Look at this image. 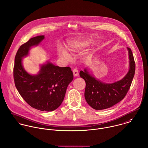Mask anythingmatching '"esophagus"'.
Returning a JSON list of instances; mask_svg holds the SVG:
<instances>
[{"label":"esophagus","mask_w":148,"mask_h":148,"mask_svg":"<svg viewBox=\"0 0 148 148\" xmlns=\"http://www.w3.org/2000/svg\"><path fill=\"white\" fill-rule=\"evenodd\" d=\"M73 75L75 76H77L79 75V71H78V70L77 69H76V68L74 69L73 70Z\"/></svg>","instance_id":"obj_1"}]
</instances>
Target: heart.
<instances>
[{
    "label": "heart",
    "mask_w": 148,
    "mask_h": 148,
    "mask_svg": "<svg viewBox=\"0 0 148 148\" xmlns=\"http://www.w3.org/2000/svg\"><path fill=\"white\" fill-rule=\"evenodd\" d=\"M91 40L87 37H78L69 41L67 44V49L72 54L80 52L86 48L91 42ZM58 55L62 60L68 62L71 60L69 54L62 48L58 49Z\"/></svg>",
    "instance_id": "heart-1"
}]
</instances>
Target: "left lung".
<instances>
[{"label": "left lung", "mask_w": 148, "mask_h": 148, "mask_svg": "<svg viewBox=\"0 0 148 148\" xmlns=\"http://www.w3.org/2000/svg\"><path fill=\"white\" fill-rule=\"evenodd\" d=\"M129 54V70L120 80L112 83H104L90 73L87 68L80 72V76L86 84L84 97L87 103L94 109L100 110L110 108L122 100L129 91L133 79L136 65L131 49Z\"/></svg>", "instance_id": "obj_1"}]
</instances>
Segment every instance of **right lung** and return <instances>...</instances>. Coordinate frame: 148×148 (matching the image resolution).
Here are the masks:
<instances>
[{"label": "right lung", "mask_w": 148, "mask_h": 148, "mask_svg": "<svg viewBox=\"0 0 148 148\" xmlns=\"http://www.w3.org/2000/svg\"><path fill=\"white\" fill-rule=\"evenodd\" d=\"M44 39L45 36H38L20 47L15 57L14 78L17 90L27 104L40 111H52L61 104L73 75L71 68L56 66L49 61L40 65L36 75L25 69L22 59Z\"/></svg>", "instance_id": "add662e5"}]
</instances>
